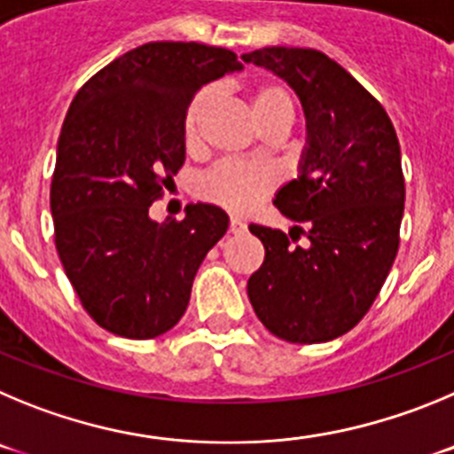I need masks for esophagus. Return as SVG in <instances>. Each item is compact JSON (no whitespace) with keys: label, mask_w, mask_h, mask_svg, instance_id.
<instances>
[{"label":"esophagus","mask_w":454,"mask_h":454,"mask_svg":"<svg viewBox=\"0 0 454 454\" xmlns=\"http://www.w3.org/2000/svg\"><path fill=\"white\" fill-rule=\"evenodd\" d=\"M244 231H247V223H244L239 217H231V232H235L237 235V232H244Z\"/></svg>","instance_id":"34e87169"}]
</instances>
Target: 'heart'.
Wrapping results in <instances>:
<instances>
[{"instance_id":"b5f03b06","label":"heart","mask_w":454,"mask_h":454,"mask_svg":"<svg viewBox=\"0 0 454 454\" xmlns=\"http://www.w3.org/2000/svg\"><path fill=\"white\" fill-rule=\"evenodd\" d=\"M215 92L210 88L201 90L185 115V137L194 142L199 136V126L210 108ZM251 113L257 126L271 124V121H285L292 126L294 121V97L287 88L276 83L262 85L251 95ZM276 185V174L267 167L239 165V162H222L199 181V194L203 199L235 212H247L255 206L264 194Z\"/></svg>"}]
</instances>
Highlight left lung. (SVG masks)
<instances>
[{"label": "left lung", "mask_w": 454, "mask_h": 454, "mask_svg": "<svg viewBox=\"0 0 454 454\" xmlns=\"http://www.w3.org/2000/svg\"><path fill=\"white\" fill-rule=\"evenodd\" d=\"M242 60L280 76L303 106L298 176L276 192L273 206L305 223L309 242L294 247L292 232L251 223L264 262L248 278V301L276 337L330 341L369 312L398 253L405 210L398 137L385 108L317 49L264 47Z\"/></svg>", "instance_id": "8db88e82"}]
</instances>
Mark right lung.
<instances>
[{
    "mask_svg": "<svg viewBox=\"0 0 454 454\" xmlns=\"http://www.w3.org/2000/svg\"><path fill=\"white\" fill-rule=\"evenodd\" d=\"M244 65L228 49L146 43L76 92L51 178L56 248L85 312L126 339L181 321L203 257L228 215L190 203L185 219L153 222L151 203L185 162V115L199 90Z\"/></svg>",
    "mask_w": 454,
    "mask_h": 454,
    "instance_id": "right-lung-1",
    "label": "right lung"
}]
</instances>
